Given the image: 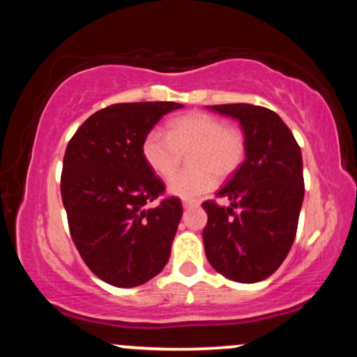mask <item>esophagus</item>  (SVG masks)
<instances>
[{
	"label": "esophagus",
	"mask_w": 357,
	"mask_h": 357,
	"mask_svg": "<svg viewBox=\"0 0 357 357\" xmlns=\"http://www.w3.org/2000/svg\"><path fill=\"white\" fill-rule=\"evenodd\" d=\"M183 206L186 208V210H190V208L199 206V203L198 202H191V199H186V202H183Z\"/></svg>",
	"instance_id": "1"
}]
</instances>
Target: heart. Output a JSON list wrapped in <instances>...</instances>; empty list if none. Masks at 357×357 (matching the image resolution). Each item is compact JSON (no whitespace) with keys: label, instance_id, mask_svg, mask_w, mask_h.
<instances>
[{"label":"heart","instance_id":"obj_1","mask_svg":"<svg viewBox=\"0 0 357 357\" xmlns=\"http://www.w3.org/2000/svg\"><path fill=\"white\" fill-rule=\"evenodd\" d=\"M146 165L162 179H169L186 153L191 170L171 179L169 192L181 199H196L210 192L216 181L231 178L247 158V137L238 127L203 110H192L167 122L166 134L151 130L142 139Z\"/></svg>","mask_w":357,"mask_h":357}]
</instances>
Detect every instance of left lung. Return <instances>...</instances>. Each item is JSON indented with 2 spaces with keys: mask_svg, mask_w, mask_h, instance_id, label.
I'll return each instance as SVG.
<instances>
[{
  "mask_svg": "<svg viewBox=\"0 0 357 357\" xmlns=\"http://www.w3.org/2000/svg\"><path fill=\"white\" fill-rule=\"evenodd\" d=\"M211 110L240 122L247 158L218 191L230 206L215 199L203 203L204 253L223 277L255 284L280 267L296 238L304 202L301 147L273 110L252 104L211 105Z\"/></svg>",
  "mask_w": 357,
  "mask_h": 357,
  "instance_id": "8db88e82",
  "label": "left lung"
}]
</instances>
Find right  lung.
I'll return each mask as SVG.
<instances>
[{
	"mask_svg": "<svg viewBox=\"0 0 357 357\" xmlns=\"http://www.w3.org/2000/svg\"><path fill=\"white\" fill-rule=\"evenodd\" d=\"M176 102H129L97 110L68 141L60 191L82 260L100 280L129 289L158 275L171 255L181 199L142 158V139ZM155 202L154 207H149Z\"/></svg>",
	"mask_w": 357,
	"mask_h": 357,
	"instance_id": "right-lung-1",
	"label": "right lung"
}]
</instances>
